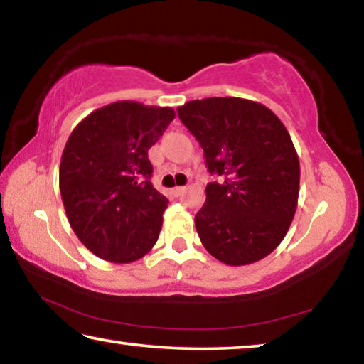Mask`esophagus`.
Instances as JSON below:
<instances>
[{"label": "esophagus", "mask_w": 364, "mask_h": 364, "mask_svg": "<svg viewBox=\"0 0 364 364\" xmlns=\"http://www.w3.org/2000/svg\"><path fill=\"white\" fill-rule=\"evenodd\" d=\"M184 193H186V188H183V186H176V188H173V189H171V194H173V196H181V194H184Z\"/></svg>", "instance_id": "1"}]
</instances>
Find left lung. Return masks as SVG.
Masks as SVG:
<instances>
[{
    "label": "left lung",
    "instance_id": "1",
    "mask_svg": "<svg viewBox=\"0 0 364 364\" xmlns=\"http://www.w3.org/2000/svg\"><path fill=\"white\" fill-rule=\"evenodd\" d=\"M220 181L208 183L194 223L210 255L242 267L269 255L297 210L300 164L284 123L260 102L205 97L178 107Z\"/></svg>",
    "mask_w": 364,
    "mask_h": 364
}]
</instances>
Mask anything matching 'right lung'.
I'll return each instance as SVG.
<instances>
[{
    "label": "right lung",
    "mask_w": 364,
    "mask_h": 364,
    "mask_svg": "<svg viewBox=\"0 0 364 364\" xmlns=\"http://www.w3.org/2000/svg\"><path fill=\"white\" fill-rule=\"evenodd\" d=\"M171 107L117 101L91 112L67 139L59 189L73 232L102 260L132 263L157 242L167 197L152 186L147 151Z\"/></svg>",
    "instance_id": "add662e5"
}]
</instances>
